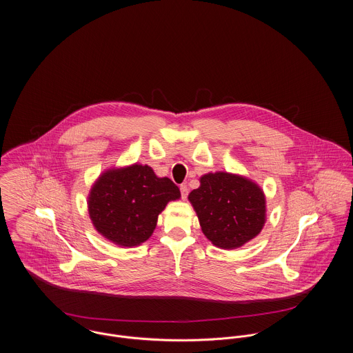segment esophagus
I'll use <instances>...</instances> for the list:
<instances>
[{
  "mask_svg": "<svg viewBox=\"0 0 353 353\" xmlns=\"http://www.w3.org/2000/svg\"><path fill=\"white\" fill-rule=\"evenodd\" d=\"M181 194H182V199L185 201V199L188 198V194H189V189H188V186H185V185H182V186H181Z\"/></svg>",
  "mask_w": 353,
  "mask_h": 353,
  "instance_id": "34e87169",
  "label": "esophagus"
}]
</instances>
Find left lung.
Segmentation results:
<instances>
[{"label": "left lung", "instance_id": "8db88e82", "mask_svg": "<svg viewBox=\"0 0 353 353\" xmlns=\"http://www.w3.org/2000/svg\"><path fill=\"white\" fill-rule=\"evenodd\" d=\"M201 229L213 245L236 250L255 239L267 219L265 195L247 176L217 171L199 178L189 194Z\"/></svg>", "mask_w": 353, "mask_h": 353}]
</instances>
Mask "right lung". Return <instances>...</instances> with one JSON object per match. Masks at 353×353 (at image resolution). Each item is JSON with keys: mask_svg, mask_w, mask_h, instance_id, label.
<instances>
[{"mask_svg": "<svg viewBox=\"0 0 353 353\" xmlns=\"http://www.w3.org/2000/svg\"><path fill=\"white\" fill-rule=\"evenodd\" d=\"M181 198L179 188L159 178L147 164L133 163L103 171L88 196V210L97 232L119 247L147 241L158 216L170 201Z\"/></svg>", "mask_w": 353, "mask_h": 353, "instance_id": "1", "label": "right lung"}]
</instances>
